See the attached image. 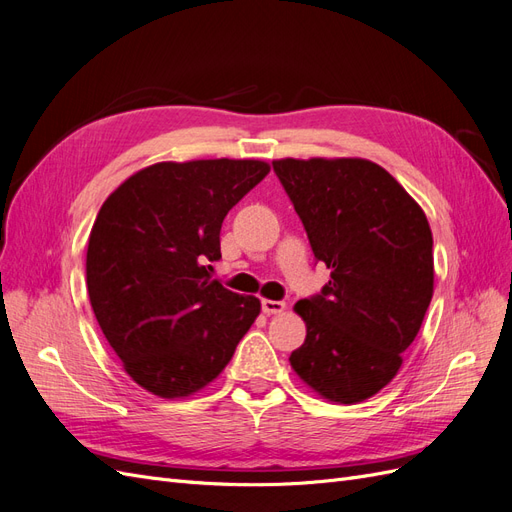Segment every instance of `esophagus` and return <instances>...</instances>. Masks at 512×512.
I'll return each instance as SVG.
<instances>
[{"label": "esophagus", "mask_w": 512, "mask_h": 512, "mask_svg": "<svg viewBox=\"0 0 512 512\" xmlns=\"http://www.w3.org/2000/svg\"><path fill=\"white\" fill-rule=\"evenodd\" d=\"M284 309H286V303H284V301L262 299V312H265L267 316H271V314H282Z\"/></svg>", "instance_id": "obj_1"}]
</instances>
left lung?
<instances>
[{
    "label": "left lung",
    "mask_w": 512,
    "mask_h": 512,
    "mask_svg": "<svg viewBox=\"0 0 512 512\" xmlns=\"http://www.w3.org/2000/svg\"><path fill=\"white\" fill-rule=\"evenodd\" d=\"M316 260L331 280L294 305L307 327L297 376L335 404L389 384L433 297V237L395 177L363 158L275 160Z\"/></svg>",
    "instance_id": "obj_1"
}]
</instances>
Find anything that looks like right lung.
Instances as JSON below:
<instances>
[{
    "label": "right lung",
    "mask_w": 512,
    "mask_h": 512,
    "mask_svg": "<svg viewBox=\"0 0 512 512\" xmlns=\"http://www.w3.org/2000/svg\"><path fill=\"white\" fill-rule=\"evenodd\" d=\"M262 160L160 162L104 200L87 245V292L128 376L190 397L222 374L260 314L211 280L226 213L269 173Z\"/></svg>",
    "instance_id": "1"
}]
</instances>
